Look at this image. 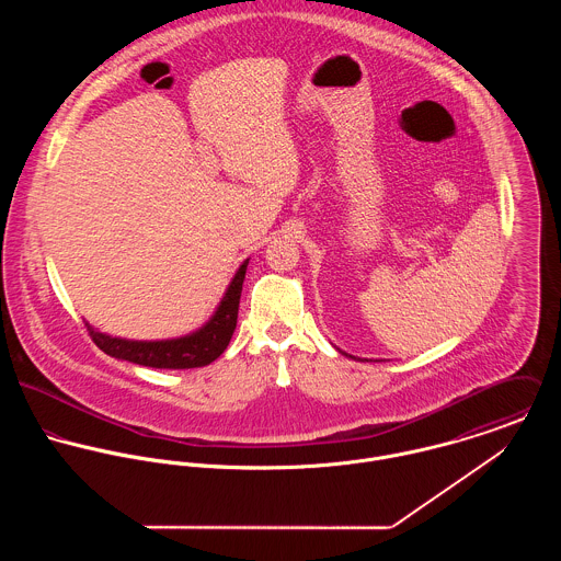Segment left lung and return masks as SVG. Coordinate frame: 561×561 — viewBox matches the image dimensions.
I'll use <instances>...</instances> for the list:
<instances>
[{
	"instance_id": "8db88e82",
	"label": "left lung",
	"mask_w": 561,
	"mask_h": 561,
	"mask_svg": "<svg viewBox=\"0 0 561 561\" xmlns=\"http://www.w3.org/2000/svg\"><path fill=\"white\" fill-rule=\"evenodd\" d=\"M341 354H345V352H341ZM345 356H347V354H345ZM352 358H354V356H352Z\"/></svg>"
}]
</instances>
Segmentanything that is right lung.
Wrapping results in <instances>:
<instances>
[{"mask_svg":"<svg viewBox=\"0 0 561 561\" xmlns=\"http://www.w3.org/2000/svg\"><path fill=\"white\" fill-rule=\"evenodd\" d=\"M245 267H248V259L236 272L216 313L196 332H190L176 339H163V341H134V339H121V336H110L105 332H99L85 321L88 332L99 350L121 360H129V363L156 367V369L205 367L227 350L236 332Z\"/></svg>","mask_w":561,"mask_h":561,"instance_id":"obj_1","label":"right lung"}]
</instances>
